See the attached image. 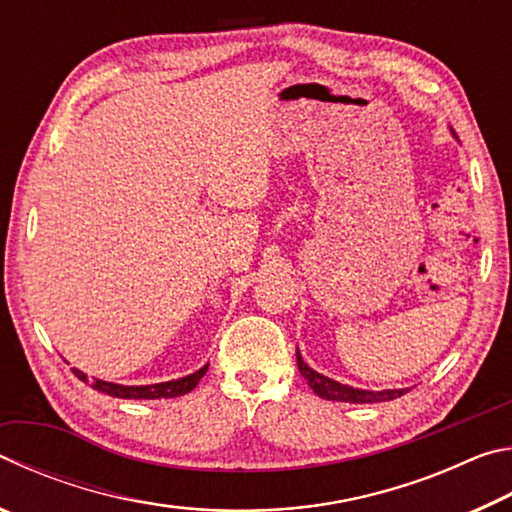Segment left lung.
Returning <instances> with one entry per match:
<instances>
[{
	"label": "left lung",
	"mask_w": 512,
	"mask_h": 512,
	"mask_svg": "<svg viewBox=\"0 0 512 512\" xmlns=\"http://www.w3.org/2000/svg\"><path fill=\"white\" fill-rule=\"evenodd\" d=\"M454 137H456V133H454ZM296 359H298L300 375L307 379L311 391H314L318 397H323V400L350 402V404H372V402L395 400V397H402L406 391H409V388H386V391H366V388H354L348 384H341V381H336V379L320 375V372H316L314 368H309L307 363L302 361V354L298 348H296Z\"/></svg>",
	"instance_id": "obj_1"
}]
</instances>
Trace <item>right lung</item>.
<instances>
[{
	"label": "right lung",
	"instance_id": "add662e5",
	"mask_svg": "<svg viewBox=\"0 0 512 512\" xmlns=\"http://www.w3.org/2000/svg\"><path fill=\"white\" fill-rule=\"evenodd\" d=\"M207 366H210V363H205L203 368H198L187 377L160 381V384H146V386H124V384H115V381L88 377L79 368H72V370L76 377L85 381V384H90L94 391L106 393L110 397H121V400H169V397H180V395H187L189 391H194L198 381H201V377L207 372Z\"/></svg>",
	"mask_w": 512,
	"mask_h": 512
}]
</instances>
